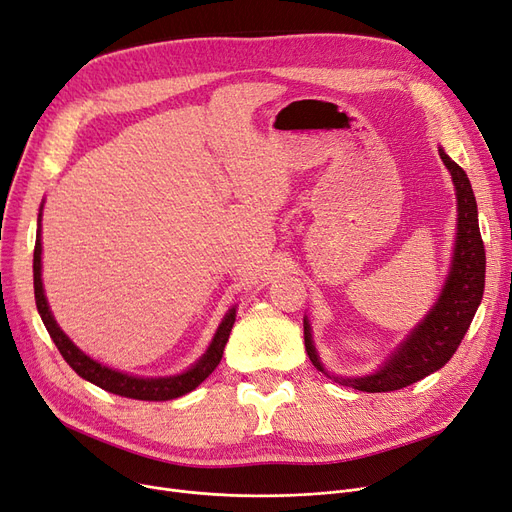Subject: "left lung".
Wrapping results in <instances>:
<instances>
[{
  "label": "left lung",
  "instance_id": "8db88e82",
  "mask_svg": "<svg viewBox=\"0 0 512 512\" xmlns=\"http://www.w3.org/2000/svg\"><path fill=\"white\" fill-rule=\"evenodd\" d=\"M439 156L451 173L453 185H456L458 236L445 287L422 323L407 335L405 342L386 358L384 365L375 373L365 377H335L329 375L320 363L312 344L310 323L308 318H304V339L312 365L342 386L363 392H390L424 380L426 375L439 371L456 354L481 304L485 289V246L479 232L477 200L464 170L443 149H439Z\"/></svg>",
  "mask_w": 512,
  "mask_h": 512
}]
</instances>
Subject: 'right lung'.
<instances>
[{
	"mask_svg": "<svg viewBox=\"0 0 512 512\" xmlns=\"http://www.w3.org/2000/svg\"><path fill=\"white\" fill-rule=\"evenodd\" d=\"M33 289H35L37 312H40L52 342L63 354L67 365L90 384L99 386L107 392L126 396V399H137V401H170V399H179V396L198 388L219 365L223 348L227 344V339H230V331L236 320V308H232L221 320L211 346H208V350L200 356V361L192 365V369H187L179 375L139 377V375H128L116 369H109L97 361H92V358L75 346L61 331V327L56 325V320L48 308L44 285H42V213H40V219H37V236H35V251H33Z\"/></svg>",
	"mask_w": 512,
	"mask_h": 512,
	"instance_id": "right-lung-1",
	"label": "right lung"
}]
</instances>
